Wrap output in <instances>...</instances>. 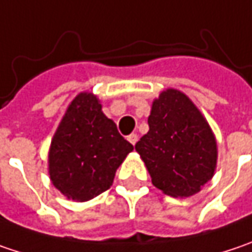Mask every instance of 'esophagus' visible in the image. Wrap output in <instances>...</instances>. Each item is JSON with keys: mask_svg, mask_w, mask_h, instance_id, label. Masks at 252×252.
<instances>
[{"mask_svg": "<svg viewBox=\"0 0 252 252\" xmlns=\"http://www.w3.org/2000/svg\"><path fill=\"white\" fill-rule=\"evenodd\" d=\"M128 141H129L132 145H135V142L138 141V135H137V134H129V135H128Z\"/></svg>", "mask_w": 252, "mask_h": 252, "instance_id": "34e87169", "label": "esophagus"}]
</instances>
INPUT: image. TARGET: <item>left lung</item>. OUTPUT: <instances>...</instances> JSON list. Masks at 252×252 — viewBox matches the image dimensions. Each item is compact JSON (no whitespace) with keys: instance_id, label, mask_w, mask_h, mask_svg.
I'll use <instances>...</instances> for the list:
<instances>
[{"instance_id":"8db88e82","label":"left lung","mask_w":252,"mask_h":252,"mask_svg":"<svg viewBox=\"0 0 252 252\" xmlns=\"http://www.w3.org/2000/svg\"><path fill=\"white\" fill-rule=\"evenodd\" d=\"M150 131L135 144L153 184L171 197H189L214 175L215 137L188 96L167 90L153 102Z\"/></svg>"}]
</instances>
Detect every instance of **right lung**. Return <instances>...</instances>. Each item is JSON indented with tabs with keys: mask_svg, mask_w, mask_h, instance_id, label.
Listing matches in <instances>:
<instances>
[{
	"mask_svg": "<svg viewBox=\"0 0 252 252\" xmlns=\"http://www.w3.org/2000/svg\"><path fill=\"white\" fill-rule=\"evenodd\" d=\"M132 144L101 111L95 95L81 93L69 104L51 141L52 184L74 201H88L111 187Z\"/></svg>",
	"mask_w": 252,
	"mask_h": 252,
	"instance_id": "obj_1",
	"label": "right lung"
}]
</instances>
